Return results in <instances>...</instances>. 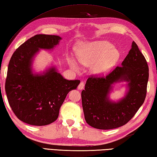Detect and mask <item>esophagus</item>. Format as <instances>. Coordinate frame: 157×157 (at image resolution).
I'll list each match as a JSON object with an SVG mask.
<instances>
[{
	"mask_svg": "<svg viewBox=\"0 0 157 157\" xmlns=\"http://www.w3.org/2000/svg\"><path fill=\"white\" fill-rule=\"evenodd\" d=\"M84 83L83 82H81L80 83H79V84L78 85V90H82L84 88Z\"/></svg>",
	"mask_w": 157,
	"mask_h": 157,
	"instance_id": "34e87169",
	"label": "esophagus"
}]
</instances>
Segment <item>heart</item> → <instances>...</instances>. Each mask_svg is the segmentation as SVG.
Listing matches in <instances>:
<instances>
[{
  "label": "heart",
  "instance_id": "obj_1",
  "mask_svg": "<svg viewBox=\"0 0 157 157\" xmlns=\"http://www.w3.org/2000/svg\"><path fill=\"white\" fill-rule=\"evenodd\" d=\"M119 57L118 51L106 41H96L82 46L77 51V58L82 64L93 65L95 73L103 74L109 71L117 62ZM71 66L77 69L75 62L71 61Z\"/></svg>",
  "mask_w": 157,
  "mask_h": 157
}]
</instances>
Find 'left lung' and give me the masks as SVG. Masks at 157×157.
I'll list each match as a JSON object with an SVG mask.
<instances>
[{"mask_svg":"<svg viewBox=\"0 0 157 157\" xmlns=\"http://www.w3.org/2000/svg\"><path fill=\"white\" fill-rule=\"evenodd\" d=\"M106 75H91L82 91V107L86 123L93 128L110 130L126 124L144 104L147 93L149 69L137 44L132 48L121 63ZM119 80L128 82L129 90L117 103L107 95L111 85Z\"/></svg>","mask_w":157,"mask_h":157,"instance_id":"8db88e82","label":"left lung"}]
</instances>
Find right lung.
Segmentation results:
<instances>
[{"label": "right lung", "mask_w": 157, "mask_h": 157, "mask_svg": "<svg viewBox=\"0 0 157 157\" xmlns=\"http://www.w3.org/2000/svg\"><path fill=\"white\" fill-rule=\"evenodd\" d=\"M60 39L58 36L38 34L22 44L10 59L5 92L11 110L25 123L46 126L55 121L67 94L80 82L63 78L54 68L44 75L31 72V59L39 49H52Z\"/></svg>", "instance_id": "obj_1"}]
</instances>
